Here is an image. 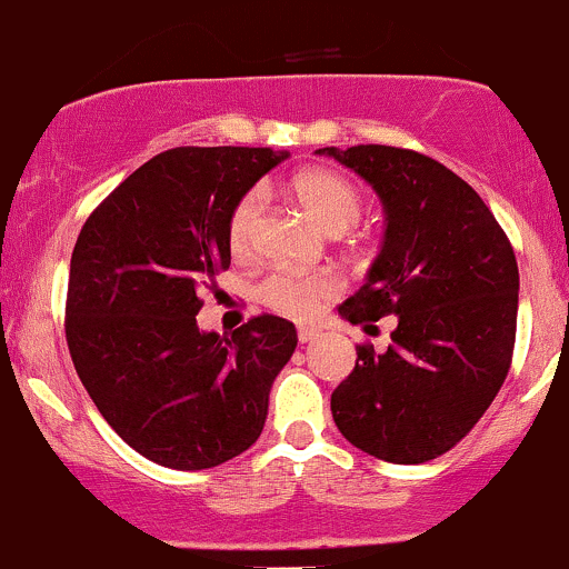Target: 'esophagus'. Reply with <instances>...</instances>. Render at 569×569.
<instances>
[{
    "mask_svg": "<svg viewBox=\"0 0 569 569\" xmlns=\"http://www.w3.org/2000/svg\"><path fill=\"white\" fill-rule=\"evenodd\" d=\"M317 336H320V331H317V328H309V326H298V341H301V345H307V341L317 339Z\"/></svg>",
    "mask_w": 569,
    "mask_h": 569,
    "instance_id": "34e87169",
    "label": "esophagus"
}]
</instances>
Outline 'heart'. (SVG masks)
I'll return each instance as SVG.
<instances>
[{
	"label": "heart",
	"instance_id": "1",
	"mask_svg": "<svg viewBox=\"0 0 569 569\" xmlns=\"http://www.w3.org/2000/svg\"><path fill=\"white\" fill-rule=\"evenodd\" d=\"M292 194L303 211L320 224L328 233H345L347 228L360 219L363 200L358 189L326 168H311L298 173L290 181ZM262 200L260 192H247L238 198L228 219V247L236 258H249L254 249V238L260 230ZM339 292V279L333 273H292V271H271L258 282V298L268 309L292 320H303L328 298Z\"/></svg>",
	"mask_w": 569,
	"mask_h": 569
}]
</instances>
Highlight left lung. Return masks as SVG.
<instances>
[{
    "label": "left lung",
    "mask_w": 569,
    "mask_h": 569,
    "mask_svg": "<svg viewBox=\"0 0 569 569\" xmlns=\"http://www.w3.org/2000/svg\"><path fill=\"white\" fill-rule=\"evenodd\" d=\"M369 181L385 206V241L369 279L339 315L375 331L393 315L385 352L358 345L331 393L347 442L393 463L456 448L497 399L512 363L518 262L497 217L442 162L396 146L320 149Z\"/></svg>",
    "instance_id": "8db88e82"
}]
</instances>
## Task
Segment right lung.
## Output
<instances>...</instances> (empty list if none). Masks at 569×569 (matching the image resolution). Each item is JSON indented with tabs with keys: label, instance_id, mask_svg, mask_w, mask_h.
Returning <instances> with one entry per match:
<instances>
[{
	"label": "right lung",
	"instance_id": "obj_1",
	"mask_svg": "<svg viewBox=\"0 0 569 569\" xmlns=\"http://www.w3.org/2000/svg\"><path fill=\"white\" fill-rule=\"evenodd\" d=\"M284 151L179 146L89 213L70 260L64 333L108 426L170 469H209L258 442L296 326L258 315L233 336L198 315L230 268L228 219Z\"/></svg>",
	"mask_w": 569,
	"mask_h": 569
}]
</instances>
